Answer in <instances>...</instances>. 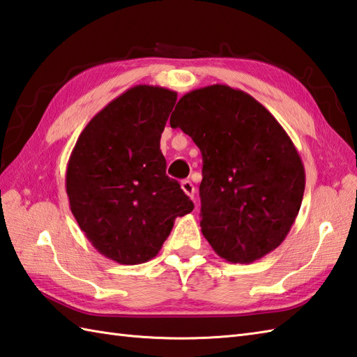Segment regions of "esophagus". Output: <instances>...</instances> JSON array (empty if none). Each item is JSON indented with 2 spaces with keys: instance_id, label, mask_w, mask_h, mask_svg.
I'll list each match as a JSON object with an SVG mask.
<instances>
[{
  "instance_id": "esophagus-1",
  "label": "esophagus",
  "mask_w": 357,
  "mask_h": 357,
  "mask_svg": "<svg viewBox=\"0 0 357 357\" xmlns=\"http://www.w3.org/2000/svg\"><path fill=\"white\" fill-rule=\"evenodd\" d=\"M181 189H183V192L188 195V197L194 199V195H195V186L192 185L191 180H183V181H181Z\"/></svg>"
}]
</instances>
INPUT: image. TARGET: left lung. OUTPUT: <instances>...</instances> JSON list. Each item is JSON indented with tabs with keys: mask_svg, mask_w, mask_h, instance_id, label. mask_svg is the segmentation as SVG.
Segmentation results:
<instances>
[{
	"mask_svg": "<svg viewBox=\"0 0 357 357\" xmlns=\"http://www.w3.org/2000/svg\"><path fill=\"white\" fill-rule=\"evenodd\" d=\"M171 128L203 157L200 227L231 264H251L285 240L302 205L305 169L279 121L250 93L213 84L185 93Z\"/></svg>",
	"mask_w": 357,
	"mask_h": 357,
	"instance_id": "obj_1",
	"label": "left lung"
}]
</instances>
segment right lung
I'll use <instances>...</instances> for the list:
<instances>
[{"instance_id": "right-lung-1", "label": "right lung", "mask_w": 357, "mask_h": 357, "mask_svg": "<svg viewBox=\"0 0 357 357\" xmlns=\"http://www.w3.org/2000/svg\"><path fill=\"white\" fill-rule=\"evenodd\" d=\"M177 92L138 84L87 123L69 157V206L87 240L121 265L155 257L194 203L166 176L160 137Z\"/></svg>"}]
</instances>
